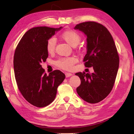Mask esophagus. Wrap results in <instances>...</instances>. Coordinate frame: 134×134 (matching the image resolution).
<instances>
[{
    "label": "esophagus",
    "mask_w": 134,
    "mask_h": 134,
    "mask_svg": "<svg viewBox=\"0 0 134 134\" xmlns=\"http://www.w3.org/2000/svg\"><path fill=\"white\" fill-rule=\"evenodd\" d=\"M65 76L67 78V77H69V76H71L72 74L71 73H70V72H65Z\"/></svg>",
    "instance_id": "obj_1"
}]
</instances>
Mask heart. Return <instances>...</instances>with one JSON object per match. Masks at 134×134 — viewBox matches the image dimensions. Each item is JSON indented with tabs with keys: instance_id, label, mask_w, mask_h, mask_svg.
<instances>
[{
	"instance_id": "1",
	"label": "heart",
	"mask_w": 134,
	"mask_h": 134,
	"mask_svg": "<svg viewBox=\"0 0 134 134\" xmlns=\"http://www.w3.org/2000/svg\"><path fill=\"white\" fill-rule=\"evenodd\" d=\"M62 36L64 40L72 47L76 46L80 42L81 37L79 34L74 30H67L62 33ZM56 38L54 37L48 40L47 43V49L49 53H52L55 49ZM78 62L75 56L66 57L59 59L56 62L58 67L66 70H72L74 65Z\"/></svg>"
}]
</instances>
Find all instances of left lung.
Masks as SVG:
<instances>
[{
  "instance_id": "obj_1",
  "label": "left lung",
  "mask_w": 134,
  "mask_h": 134,
  "mask_svg": "<svg viewBox=\"0 0 134 134\" xmlns=\"http://www.w3.org/2000/svg\"><path fill=\"white\" fill-rule=\"evenodd\" d=\"M74 29L86 36L87 52L83 62L86 67H93L92 74L77 72L81 79L76 92L84 101L95 104L106 98L112 90L117 75L119 57L109 31L96 22L76 25Z\"/></svg>"
}]
</instances>
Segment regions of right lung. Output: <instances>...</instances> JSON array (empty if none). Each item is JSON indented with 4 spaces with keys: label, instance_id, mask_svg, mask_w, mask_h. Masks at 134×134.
Segmentation results:
<instances>
[{
    "label": "right lung",
    "instance_id": "1",
    "mask_svg": "<svg viewBox=\"0 0 134 134\" xmlns=\"http://www.w3.org/2000/svg\"><path fill=\"white\" fill-rule=\"evenodd\" d=\"M40 26L25 33L16 48L14 70L18 89L25 99L34 106L42 108L55 99L58 87L65 76L60 70L47 75L41 63L48 56V40L62 29Z\"/></svg>",
    "mask_w": 134,
    "mask_h": 134
}]
</instances>
